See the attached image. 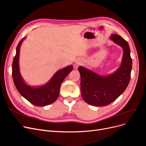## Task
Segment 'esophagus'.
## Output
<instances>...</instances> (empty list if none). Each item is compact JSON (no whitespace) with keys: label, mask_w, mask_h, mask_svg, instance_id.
<instances>
[{"label":"esophagus","mask_w":146,"mask_h":146,"mask_svg":"<svg viewBox=\"0 0 146 146\" xmlns=\"http://www.w3.org/2000/svg\"><path fill=\"white\" fill-rule=\"evenodd\" d=\"M82 60H77L75 62V66L76 67H78V66H79L80 64H82Z\"/></svg>","instance_id":"1"}]
</instances>
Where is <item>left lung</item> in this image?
I'll use <instances>...</instances> for the list:
<instances>
[{"label": "left lung", "instance_id": "left-lung-1", "mask_svg": "<svg viewBox=\"0 0 146 146\" xmlns=\"http://www.w3.org/2000/svg\"><path fill=\"white\" fill-rule=\"evenodd\" d=\"M110 39L123 49L121 64L108 75H100L84 66H79L80 90L83 100L94 106H107L116 100L127 88L131 79L132 61L128 42L117 35Z\"/></svg>", "mask_w": 146, "mask_h": 146}]
</instances>
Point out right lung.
I'll list each match as a JSON object with an SVG mask.
<instances>
[{
  "label": "right lung",
  "mask_w": 146,
  "mask_h": 146,
  "mask_svg": "<svg viewBox=\"0 0 146 146\" xmlns=\"http://www.w3.org/2000/svg\"><path fill=\"white\" fill-rule=\"evenodd\" d=\"M26 38V37H24L20 41L16 48V55L12 66V78L18 91L24 98L36 106H45L53 103L58 98L62 82L73 67L72 65H69L59 70L44 85L40 86L28 85L21 76L19 66L20 47Z\"/></svg>",
  "instance_id": "add662e5"
}]
</instances>
